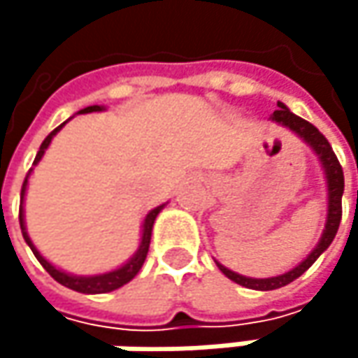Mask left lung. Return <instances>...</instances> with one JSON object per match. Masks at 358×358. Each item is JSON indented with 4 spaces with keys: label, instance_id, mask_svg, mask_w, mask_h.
Returning <instances> with one entry per match:
<instances>
[{
    "label": "left lung",
    "instance_id": "1",
    "mask_svg": "<svg viewBox=\"0 0 358 358\" xmlns=\"http://www.w3.org/2000/svg\"><path fill=\"white\" fill-rule=\"evenodd\" d=\"M273 122L290 128L294 134H299L313 151L315 155L320 157L323 168V174H325V182H327V220H325V228H323L322 238L317 243V247L309 252V257L305 261H301L294 269L282 273V275H273V278H247V275H241L228 267H224L222 263H217V267L222 269V273L226 278H230L232 282L245 286V288H252V290H275V288H282L290 282H294L296 278H301L315 261L317 257L322 255L323 250L327 249L338 232V226H340V220H342V192H344V172H342V166L336 157V153L331 151V145L327 143V138L323 136L322 132L307 120L299 117L296 113H292L290 109L286 108L284 103L278 101V109L273 111L271 115Z\"/></svg>",
    "mask_w": 358,
    "mask_h": 358
}]
</instances>
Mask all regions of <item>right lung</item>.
Segmentation results:
<instances>
[{
	"mask_svg": "<svg viewBox=\"0 0 358 358\" xmlns=\"http://www.w3.org/2000/svg\"><path fill=\"white\" fill-rule=\"evenodd\" d=\"M101 109H106L103 106H89V108L80 109L78 113H91V111H101ZM62 126H66V122L64 124H59L43 143H41V149H38V153H36L35 162L33 164H38L41 162V157H43V153H45V149L49 147V143H51V138L57 134V130H62ZM33 172V170H31ZM31 172L27 174V178H24V184H22V190H20V228H22V236H24V241H27V245L31 247V250L35 252V257L38 259V263L47 269V273L55 280V282H59L62 286H66V288H70V290H76V292H83V294H103V292H111V290H117V288H122L124 284H128L138 271H141V267H143V263H145V259H147V252H149V245H151V232H153V224H155V217L159 215V211L164 209V205H159V207H155L153 211H149L147 213V217H145V222H143V236H141V245H138V249L136 252L122 265V267H117V269H113V271H108V273H99V275H72V273H66V271H62V269H57L55 265H51L38 250L33 245V241L29 238V232H27V226H24V209H22V205H24V194H27V184H29V176H31Z\"/></svg>",
	"mask_w": 358,
	"mask_h": 358,
	"instance_id": "right-lung-1",
	"label": "right lung"
}]
</instances>
